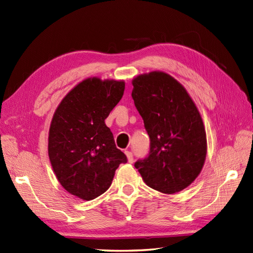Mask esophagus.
Here are the masks:
<instances>
[{"mask_svg": "<svg viewBox=\"0 0 253 253\" xmlns=\"http://www.w3.org/2000/svg\"><path fill=\"white\" fill-rule=\"evenodd\" d=\"M125 155L127 156V160H128V162H129V163H132V162H133V155H132L131 151L125 150Z\"/></svg>", "mask_w": 253, "mask_h": 253, "instance_id": "34e87169", "label": "esophagus"}]
</instances>
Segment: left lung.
<instances>
[{"instance_id": "8db88e82", "label": "left lung", "mask_w": 253, "mask_h": 253, "mask_svg": "<svg viewBox=\"0 0 253 253\" xmlns=\"http://www.w3.org/2000/svg\"><path fill=\"white\" fill-rule=\"evenodd\" d=\"M131 96L150 139L149 155L134 167L144 182L164 194L184 190L198 177L207 157V134L194 100L162 71L132 79Z\"/></svg>"}]
</instances>
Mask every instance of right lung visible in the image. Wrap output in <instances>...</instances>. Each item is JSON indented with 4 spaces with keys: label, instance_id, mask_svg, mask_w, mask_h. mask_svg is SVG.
<instances>
[{
    "label": "right lung",
    "instance_id": "right-lung-1",
    "mask_svg": "<svg viewBox=\"0 0 253 253\" xmlns=\"http://www.w3.org/2000/svg\"><path fill=\"white\" fill-rule=\"evenodd\" d=\"M124 90V81L84 79L62 98L53 115L49 161L63 189L77 198L89 201L104 194L115 169L127 162L105 124Z\"/></svg>",
    "mask_w": 253,
    "mask_h": 253
}]
</instances>
